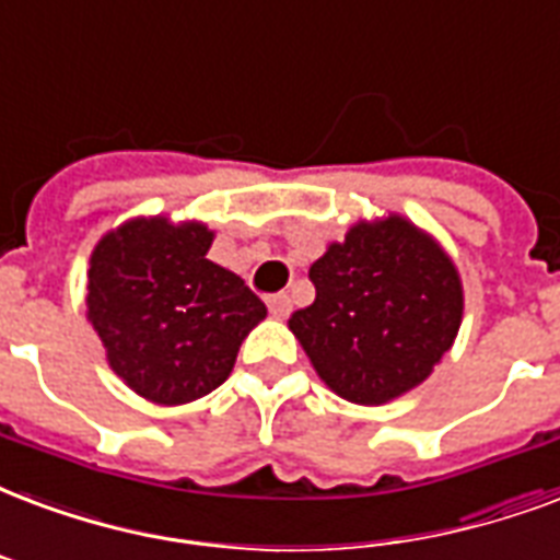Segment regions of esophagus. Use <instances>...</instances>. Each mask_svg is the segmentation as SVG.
I'll use <instances>...</instances> for the list:
<instances>
[{
  "label": "esophagus",
  "mask_w": 560,
  "mask_h": 560,
  "mask_svg": "<svg viewBox=\"0 0 560 560\" xmlns=\"http://www.w3.org/2000/svg\"><path fill=\"white\" fill-rule=\"evenodd\" d=\"M267 308H270V314L276 319L288 317V314H290V296H288V293H272V296H267Z\"/></svg>",
  "instance_id": "1"
}]
</instances>
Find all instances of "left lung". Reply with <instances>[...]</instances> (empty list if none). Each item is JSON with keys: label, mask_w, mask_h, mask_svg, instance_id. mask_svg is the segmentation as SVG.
<instances>
[{"label": "left lung", "mask_w": 560, "mask_h": 560, "mask_svg": "<svg viewBox=\"0 0 560 560\" xmlns=\"http://www.w3.org/2000/svg\"><path fill=\"white\" fill-rule=\"evenodd\" d=\"M317 299L290 331L323 382L355 405H384L422 384L455 343L464 288L432 234L390 213L355 223L311 264Z\"/></svg>", "instance_id": "obj_1"}]
</instances>
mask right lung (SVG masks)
Returning <instances> with one entry per match:
<instances>
[{
    "label": "right lung",
    "mask_w": 560,
    "mask_h": 560,
    "mask_svg": "<svg viewBox=\"0 0 560 560\" xmlns=\"http://www.w3.org/2000/svg\"><path fill=\"white\" fill-rule=\"evenodd\" d=\"M205 223L138 217L96 243L88 319L110 370L155 405H185L229 378L237 349L267 317L241 276L208 261Z\"/></svg>",
    "instance_id": "1"
}]
</instances>
